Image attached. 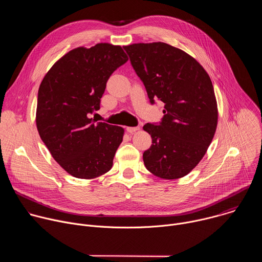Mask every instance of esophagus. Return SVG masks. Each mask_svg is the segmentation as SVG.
<instances>
[{"instance_id": "34e87169", "label": "esophagus", "mask_w": 262, "mask_h": 262, "mask_svg": "<svg viewBox=\"0 0 262 262\" xmlns=\"http://www.w3.org/2000/svg\"><path fill=\"white\" fill-rule=\"evenodd\" d=\"M139 129H140V127H139V126H135V127H126V130H127V133H129V134H133V133H135V132L139 130Z\"/></svg>"}]
</instances>
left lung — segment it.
I'll list each match as a JSON object with an SVG mask.
<instances>
[{"instance_id":"left-lung-1","label":"left lung","mask_w":262,"mask_h":262,"mask_svg":"<svg viewBox=\"0 0 262 262\" xmlns=\"http://www.w3.org/2000/svg\"><path fill=\"white\" fill-rule=\"evenodd\" d=\"M151 104L165 103L159 123L144 125L152 138L146 169L163 179L189 174L202 160L217 124L212 83L190 55L164 42L123 47Z\"/></svg>"}]
</instances>
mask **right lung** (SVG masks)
Returning a JSON list of instances; mask_svg holds the SVG:
<instances>
[{"label": "right lung", "instance_id": "add662e5", "mask_svg": "<svg viewBox=\"0 0 262 262\" xmlns=\"http://www.w3.org/2000/svg\"><path fill=\"white\" fill-rule=\"evenodd\" d=\"M127 60L119 46L78 48L58 60L40 84L37 129L55 161L74 177L95 178L113 166L124 129L90 116L99 110L112 73Z\"/></svg>", "mask_w": 262, "mask_h": 262}]
</instances>
